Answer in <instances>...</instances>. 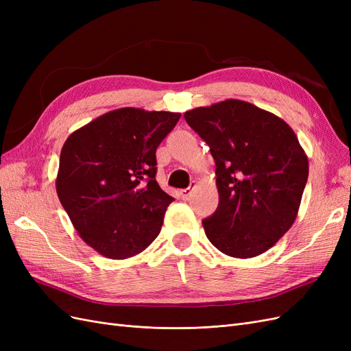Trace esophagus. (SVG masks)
<instances>
[{
  "mask_svg": "<svg viewBox=\"0 0 351 351\" xmlns=\"http://www.w3.org/2000/svg\"><path fill=\"white\" fill-rule=\"evenodd\" d=\"M192 193H193V189L187 187V189H183L182 192H180V196H182L184 200H187L190 196H192Z\"/></svg>",
  "mask_w": 351,
  "mask_h": 351,
  "instance_id": "esophagus-1",
  "label": "esophagus"
}]
</instances>
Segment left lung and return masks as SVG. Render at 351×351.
<instances>
[{"instance_id": "1", "label": "left lung", "mask_w": 351, "mask_h": 351, "mask_svg": "<svg viewBox=\"0 0 351 351\" xmlns=\"http://www.w3.org/2000/svg\"><path fill=\"white\" fill-rule=\"evenodd\" d=\"M215 159L219 204L202 221L208 240L239 259L267 252L291 228L309 161L291 127L240 99L184 112Z\"/></svg>"}]
</instances>
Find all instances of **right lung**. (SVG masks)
Masks as SVG:
<instances>
[{"mask_svg":"<svg viewBox=\"0 0 351 351\" xmlns=\"http://www.w3.org/2000/svg\"><path fill=\"white\" fill-rule=\"evenodd\" d=\"M180 112L119 108L73 132L62 145L57 195L80 239L110 259L143 252L174 200L159 187L156 147Z\"/></svg>","mask_w":351,"mask_h":351,"instance_id":"right-lung-1","label":"right lung"}]
</instances>
